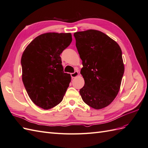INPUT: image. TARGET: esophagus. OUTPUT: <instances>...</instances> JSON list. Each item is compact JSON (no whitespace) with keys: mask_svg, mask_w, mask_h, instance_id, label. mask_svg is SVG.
I'll use <instances>...</instances> for the list:
<instances>
[{"mask_svg":"<svg viewBox=\"0 0 148 148\" xmlns=\"http://www.w3.org/2000/svg\"><path fill=\"white\" fill-rule=\"evenodd\" d=\"M78 75V71H75V72L71 73V78H75L77 77Z\"/></svg>","mask_w":148,"mask_h":148,"instance_id":"esophagus-1","label":"esophagus"}]
</instances>
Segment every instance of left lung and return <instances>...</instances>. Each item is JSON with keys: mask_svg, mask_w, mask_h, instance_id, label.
Segmentation results:
<instances>
[{"mask_svg": "<svg viewBox=\"0 0 148 148\" xmlns=\"http://www.w3.org/2000/svg\"><path fill=\"white\" fill-rule=\"evenodd\" d=\"M83 67L84 79L79 93L83 101L95 109L109 106L117 96L124 73L122 50L101 31L89 29L74 33Z\"/></svg>", "mask_w": 148, "mask_h": 148, "instance_id": "obj_1", "label": "left lung"}]
</instances>
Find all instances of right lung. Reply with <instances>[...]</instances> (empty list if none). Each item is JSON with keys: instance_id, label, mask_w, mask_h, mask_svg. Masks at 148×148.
<instances>
[{"instance_id": "right-lung-1", "label": "right lung", "mask_w": 148, "mask_h": 148, "mask_svg": "<svg viewBox=\"0 0 148 148\" xmlns=\"http://www.w3.org/2000/svg\"><path fill=\"white\" fill-rule=\"evenodd\" d=\"M71 41L70 33H44L33 40L22 55L26 91L31 100L44 109L59 104L69 86L71 76L64 72L60 55Z\"/></svg>"}]
</instances>
